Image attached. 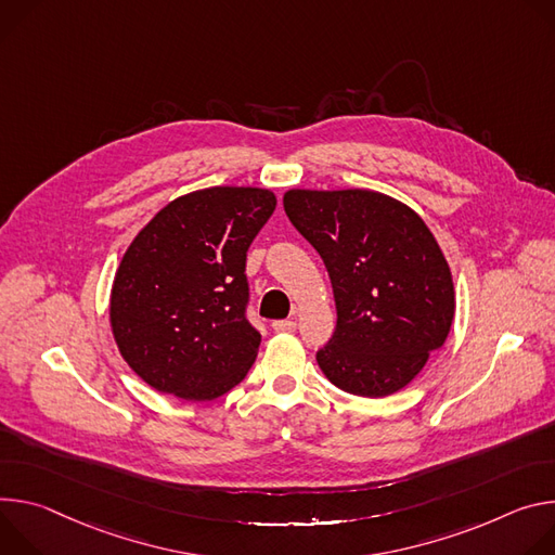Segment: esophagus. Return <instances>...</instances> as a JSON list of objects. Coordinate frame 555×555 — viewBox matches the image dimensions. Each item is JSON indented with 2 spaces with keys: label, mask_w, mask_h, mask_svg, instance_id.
<instances>
[{
  "label": "esophagus",
  "mask_w": 555,
  "mask_h": 555,
  "mask_svg": "<svg viewBox=\"0 0 555 555\" xmlns=\"http://www.w3.org/2000/svg\"><path fill=\"white\" fill-rule=\"evenodd\" d=\"M271 328H273L275 333H293V331L297 328V324H295L293 320H278V322L271 324Z\"/></svg>",
  "instance_id": "34e87169"
}]
</instances>
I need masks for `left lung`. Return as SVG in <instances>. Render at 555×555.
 I'll return each instance as SVG.
<instances>
[{
  "label": "left lung",
  "mask_w": 555,
  "mask_h": 555,
  "mask_svg": "<svg viewBox=\"0 0 555 555\" xmlns=\"http://www.w3.org/2000/svg\"><path fill=\"white\" fill-rule=\"evenodd\" d=\"M284 211L322 256L337 328L318 352L326 379L379 399L405 388L450 335L456 297L433 231L373 190H288Z\"/></svg>",
  "instance_id": "left-lung-1"
}]
</instances>
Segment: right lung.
<instances>
[{
    "mask_svg": "<svg viewBox=\"0 0 555 555\" xmlns=\"http://www.w3.org/2000/svg\"><path fill=\"white\" fill-rule=\"evenodd\" d=\"M260 188H207L167 203L114 273L109 326L120 357L154 390L211 401L258 357L246 322L249 244L275 211Z\"/></svg>",
    "mask_w": 555,
    "mask_h": 555,
    "instance_id": "right-lung-1",
    "label": "right lung"
}]
</instances>
